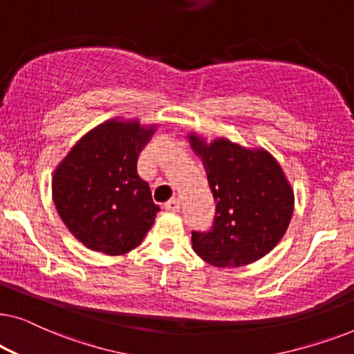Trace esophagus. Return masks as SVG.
I'll list each match as a JSON object with an SVG mask.
<instances>
[{"instance_id": "1", "label": "esophagus", "mask_w": 354, "mask_h": 354, "mask_svg": "<svg viewBox=\"0 0 354 354\" xmlns=\"http://www.w3.org/2000/svg\"><path fill=\"white\" fill-rule=\"evenodd\" d=\"M164 209L172 211V212L180 211V201H178L177 198H172V200H169V201L166 203V205H164Z\"/></svg>"}]
</instances>
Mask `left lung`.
Instances as JSON below:
<instances>
[{"label":"left lung","instance_id":"8db88e82","mask_svg":"<svg viewBox=\"0 0 354 354\" xmlns=\"http://www.w3.org/2000/svg\"><path fill=\"white\" fill-rule=\"evenodd\" d=\"M201 158L216 201L211 230L192 232V246L206 263L240 268L275 248L293 214V188L272 154L227 138L211 143L188 135Z\"/></svg>","mask_w":354,"mask_h":354}]
</instances>
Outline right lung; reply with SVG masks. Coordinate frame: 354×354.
<instances>
[{"label": "right lung", "instance_id": "1", "mask_svg": "<svg viewBox=\"0 0 354 354\" xmlns=\"http://www.w3.org/2000/svg\"><path fill=\"white\" fill-rule=\"evenodd\" d=\"M156 125L111 119L84 135L56 167L53 201L67 229L86 248L118 256L137 248L154 224L148 182L137 161Z\"/></svg>", "mask_w": 354, "mask_h": 354}]
</instances>
